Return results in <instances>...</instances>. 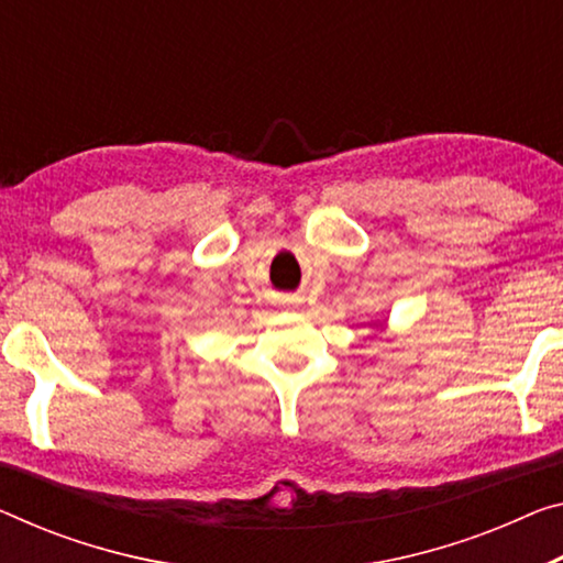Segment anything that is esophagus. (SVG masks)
I'll return each instance as SVG.
<instances>
[{"mask_svg":"<svg viewBox=\"0 0 563 563\" xmlns=\"http://www.w3.org/2000/svg\"><path fill=\"white\" fill-rule=\"evenodd\" d=\"M284 305H291L294 307V305H297V299H284Z\"/></svg>","mask_w":563,"mask_h":563,"instance_id":"esophagus-1","label":"esophagus"}]
</instances>
